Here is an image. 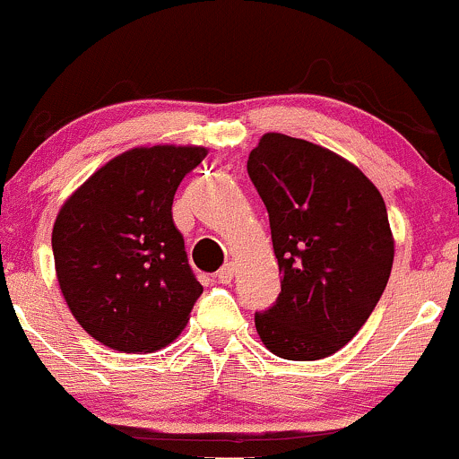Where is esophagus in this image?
I'll list each match as a JSON object with an SVG mask.
<instances>
[{"instance_id": "obj_1", "label": "esophagus", "mask_w": 459, "mask_h": 459, "mask_svg": "<svg viewBox=\"0 0 459 459\" xmlns=\"http://www.w3.org/2000/svg\"><path fill=\"white\" fill-rule=\"evenodd\" d=\"M216 280H219V284H230L231 280H234V264H223L216 273Z\"/></svg>"}]
</instances>
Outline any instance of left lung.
Instances as JSON below:
<instances>
[{
    "instance_id": "8db88e82",
    "label": "left lung",
    "mask_w": 459,
    "mask_h": 459,
    "mask_svg": "<svg viewBox=\"0 0 459 459\" xmlns=\"http://www.w3.org/2000/svg\"><path fill=\"white\" fill-rule=\"evenodd\" d=\"M247 173L269 210L280 264L275 306L255 312L271 353L310 362L342 349L377 306L394 240L375 184L338 153L269 132Z\"/></svg>"
}]
</instances>
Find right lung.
<instances>
[{"label":"right lung","instance_id":"add662e5","mask_svg":"<svg viewBox=\"0 0 459 459\" xmlns=\"http://www.w3.org/2000/svg\"><path fill=\"white\" fill-rule=\"evenodd\" d=\"M205 147H134L63 204L51 231L56 277L75 321L123 353H152L186 327L204 292L171 205Z\"/></svg>","mask_w":459,"mask_h":459}]
</instances>
